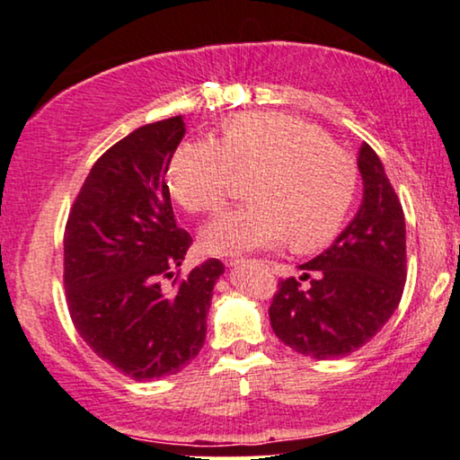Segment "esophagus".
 <instances>
[{
  "label": "esophagus",
  "mask_w": 460,
  "mask_h": 460,
  "mask_svg": "<svg viewBox=\"0 0 460 460\" xmlns=\"http://www.w3.org/2000/svg\"><path fill=\"white\" fill-rule=\"evenodd\" d=\"M229 264V267H235V264H239V262H243V258H227V261H225Z\"/></svg>",
  "instance_id": "1"
}]
</instances>
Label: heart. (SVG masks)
<instances>
[{"label":"heart","mask_w":460,"mask_h":460,"mask_svg":"<svg viewBox=\"0 0 460 460\" xmlns=\"http://www.w3.org/2000/svg\"><path fill=\"white\" fill-rule=\"evenodd\" d=\"M254 168H261L250 185L254 202L206 225V252L242 254L289 237L296 250H316L338 237L357 196V164L323 128L289 114H237L221 144L187 141L168 166V190L187 212L208 215L225 204L235 171Z\"/></svg>","instance_id":"1"}]
</instances>
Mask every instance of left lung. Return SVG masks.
Returning <instances> with one entry per match:
<instances>
[{
  "instance_id": "obj_1",
  "label": "left lung",
  "mask_w": 460,
  "mask_h": 460,
  "mask_svg": "<svg viewBox=\"0 0 460 460\" xmlns=\"http://www.w3.org/2000/svg\"><path fill=\"white\" fill-rule=\"evenodd\" d=\"M358 168L365 196L357 217L332 248L300 264V279H279L269 308L277 338L316 360L357 352L385 325L404 292L402 204L368 144L360 146Z\"/></svg>"
}]
</instances>
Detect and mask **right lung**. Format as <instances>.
Returning a JSON list of instances; mask_svg holds the SVG:
<instances>
[{
    "mask_svg": "<svg viewBox=\"0 0 460 460\" xmlns=\"http://www.w3.org/2000/svg\"><path fill=\"white\" fill-rule=\"evenodd\" d=\"M185 135L181 116L135 128L102 154L70 206L64 288L73 325L116 371L137 381L179 373L206 340L210 258L181 277L191 235L177 227L166 185Z\"/></svg>",
    "mask_w": 460,
    "mask_h": 460,
    "instance_id": "1",
    "label": "right lung"
}]
</instances>
